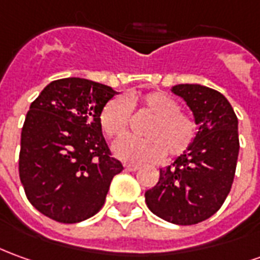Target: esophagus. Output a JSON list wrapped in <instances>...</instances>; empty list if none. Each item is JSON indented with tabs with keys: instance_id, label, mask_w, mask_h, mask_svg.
<instances>
[{
	"instance_id": "1",
	"label": "esophagus",
	"mask_w": 260,
	"mask_h": 260,
	"mask_svg": "<svg viewBox=\"0 0 260 260\" xmlns=\"http://www.w3.org/2000/svg\"><path fill=\"white\" fill-rule=\"evenodd\" d=\"M124 168L126 172H136V170H139V166H136V165H125Z\"/></svg>"
}]
</instances>
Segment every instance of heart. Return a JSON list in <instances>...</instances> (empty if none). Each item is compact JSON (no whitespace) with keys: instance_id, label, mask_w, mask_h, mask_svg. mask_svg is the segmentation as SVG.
I'll list each match as a JSON object with an SVG mask.
<instances>
[{"instance_id":"obj_1","label":"heart","mask_w":260,"mask_h":260,"mask_svg":"<svg viewBox=\"0 0 260 260\" xmlns=\"http://www.w3.org/2000/svg\"><path fill=\"white\" fill-rule=\"evenodd\" d=\"M139 108L152 119L143 126L146 138H124L115 145L117 157L132 165L161 160L165 155H183L197 138L199 125L191 115L180 111L177 100L163 91H152L142 97L115 95L104 104L99 119L104 135L119 139L128 132L132 110Z\"/></svg>"}]
</instances>
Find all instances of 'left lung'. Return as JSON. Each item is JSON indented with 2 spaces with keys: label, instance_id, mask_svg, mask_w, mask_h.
<instances>
[{
  "label": "left lung",
  "instance_id": "1",
  "mask_svg": "<svg viewBox=\"0 0 260 260\" xmlns=\"http://www.w3.org/2000/svg\"><path fill=\"white\" fill-rule=\"evenodd\" d=\"M172 91L193 111L199 134L172 166L160 169L159 181L145 193V201L168 222L193 225L214 215L231 191L239 153L238 118L217 90L179 84Z\"/></svg>",
  "mask_w": 260,
  "mask_h": 260
}]
</instances>
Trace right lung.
Wrapping results in <instances>:
<instances>
[{"instance_id": "add662e5", "label": "right lung", "mask_w": 260, "mask_h": 260, "mask_svg": "<svg viewBox=\"0 0 260 260\" xmlns=\"http://www.w3.org/2000/svg\"><path fill=\"white\" fill-rule=\"evenodd\" d=\"M117 94L79 77L54 80L30 104L21 134L19 179L29 203L63 224L104 206L112 177L124 170L105 142L100 111Z\"/></svg>"}]
</instances>
